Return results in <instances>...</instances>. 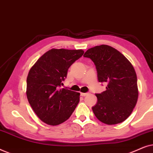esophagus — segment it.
Listing matches in <instances>:
<instances>
[{"instance_id":"obj_1","label":"esophagus","mask_w":153,"mask_h":153,"mask_svg":"<svg viewBox=\"0 0 153 153\" xmlns=\"http://www.w3.org/2000/svg\"><path fill=\"white\" fill-rule=\"evenodd\" d=\"M88 95V93H81V96H82V97H85V96H86Z\"/></svg>"}]
</instances>
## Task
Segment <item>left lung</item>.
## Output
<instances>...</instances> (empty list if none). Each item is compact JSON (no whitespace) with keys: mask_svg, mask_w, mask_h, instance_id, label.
I'll return each mask as SVG.
<instances>
[{"mask_svg":"<svg viewBox=\"0 0 153 153\" xmlns=\"http://www.w3.org/2000/svg\"><path fill=\"white\" fill-rule=\"evenodd\" d=\"M83 56L95 65L99 82L107 85L105 91L96 94L97 102L92 107L95 116L106 125L123 122L130 116L139 96L132 65L120 51L105 45L88 49Z\"/></svg>","mask_w":153,"mask_h":153,"instance_id":"obj_1","label":"left lung"}]
</instances>
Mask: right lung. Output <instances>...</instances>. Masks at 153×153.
Here are the masks:
<instances>
[{"label":"right lung","instance_id":"right-lung-1","mask_svg":"<svg viewBox=\"0 0 153 153\" xmlns=\"http://www.w3.org/2000/svg\"><path fill=\"white\" fill-rule=\"evenodd\" d=\"M83 53L81 49H52L43 54L29 71L27 98L34 112L46 124H61L79 104L80 93L60 87L69 68Z\"/></svg>","mask_w":153,"mask_h":153}]
</instances>
